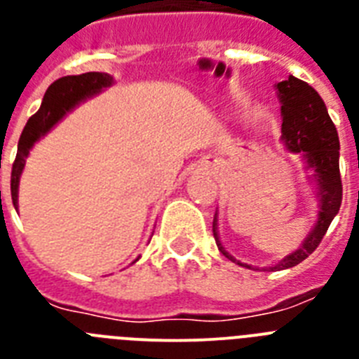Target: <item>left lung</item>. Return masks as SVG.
Masks as SVG:
<instances>
[{"mask_svg": "<svg viewBox=\"0 0 359 359\" xmlns=\"http://www.w3.org/2000/svg\"><path fill=\"white\" fill-rule=\"evenodd\" d=\"M278 102H280V142L290 152L300 154L309 180L315 185V196L318 201L316 221L298 250L291 252L275 266L268 269L278 271L287 269L306 261L318 248L332 219L341 205V177H340V140L338 131L327 113L322 97L315 88L300 79L290 77L275 84ZM217 212L214 215V239L219 252L231 262L250 268V264L237 261L230 255L219 237Z\"/></svg>", "mask_w": 359, "mask_h": 359, "instance_id": "1", "label": "left lung"}]
</instances>
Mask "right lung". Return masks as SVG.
Returning a JSON list of instances; mask_svg holds the SVG:
<instances>
[{
	"label": "right lung",
	"instance_id": "obj_1",
	"mask_svg": "<svg viewBox=\"0 0 359 359\" xmlns=\"http://www.w3.org/2000/svg\"><path fill=\"white\" fill-rule=\"evenodd\" d=\"M113 84H115V79L111 77L109 73L90 72L82 73V75H68V77L59 79L46 90L39 111L28 118L27 126L21 133V138H19L18 144V154H15L14 165H12L11 192L15 210H18L19 180H21V174H23L25 163H27L32 147L43 136L48 135L57 123L68 115L69 111L75 109L79 104L97 97L98 93H102L104 90H107Z\"/></svg>",
	"mask_w": 359,
	"mask_h": 359
}]
</instances>
